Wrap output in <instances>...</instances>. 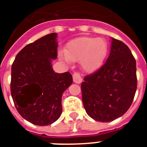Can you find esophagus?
Segmentation results:
<instances>
[{"label":"esophagus","instance_id":"1","mask_svg":"<svg viewBox=\"0 0 147 147\" xmlns=\"http://www.w3.org/2000/svg\"><path fill=\"white\" fill-rule=\"evenodd\" d=\"M73 80H74V82L76 83V84H80L82 82V77H80V75L78 73H74V75H73Z\"/></svg>","mask_w":147,"mask_h":147}]
</instances>
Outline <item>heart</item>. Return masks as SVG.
Segmentation results:
<instances>
[{
    "label": "heart",
    "mask_w": 147,
    "mask_h": 147,
    "mask_svg": "<svg viewBox=\"0 0 147 147\" xmlns=\"http://www.w3.org/2000/svg\"><path fill=\"white\" fill-rule=\"evenodd\" d=\"M108 53V44L105 40L92 37H82L67 44V50L59 51V57L70 64L80 61L86 73H94L101 67Z\"/></svg>",
    "instance_id": "b5f03b06"
}]
</instances>
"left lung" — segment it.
Wrapping results in <instances>:
<instances>
[{
  "instance_id": "1",
  "label": "left lung",
  "mask_w": 147,
  "mask_h": 147,
  "mask_svg": "<svg viewBox=\"0 0 147 147\" xmlns=\"http://www.w3.org/2000/svg\"><path fill=\"white\" fill-rule=\"evenodd\" d=\"M106 63L96 72L84 77L82 100L86 112L99 122L122 117L131 105L136 90V61L129 47L111 37Z\"/></svg>"
}]
</instances>
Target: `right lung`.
<instances>
[{
	"label": "right lung",
	"instance_id": "obj_1",
	"mask_svg": "<svg viewBox=\"0 0 147 147\" xmlns=\"http://www.w3.org/2000/svg\"><path fill=\"white\" fill-rule=\"evenodd\" d=\"M57 34L52 33L27 44L11 67V92L16 109L28 122L47 126L62 113V95L72 84L69 72L58 74L52 67L57 58Z\"/></svg>",
	"mask_w": 147,
	"mask_h": 147
}]
</instances>
